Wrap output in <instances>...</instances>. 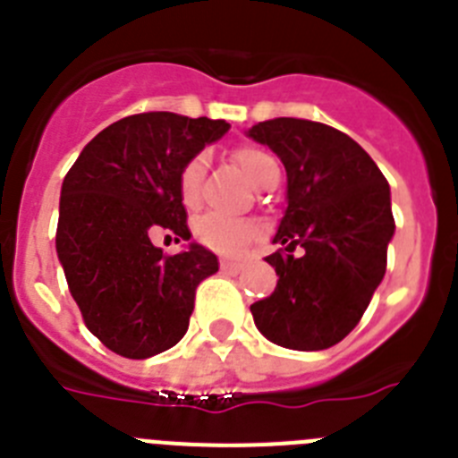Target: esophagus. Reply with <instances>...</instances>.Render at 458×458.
I'll return each instance as SVG.
<instances>
[{
    "mask_svg": "<svg viewBox=\"0 0 458 458\" xmlns=\"http://www.w3.org/2000/svg\"><path fill=\"white\" fill-rule=\"evenodd\" d=\"M222 270L225 273H232V275H238L242 273V270L248 268V261H238V259H222Z\"/></svg>",
    "mask_w": 458,
    "mask_h": 458,
    "instance_id": "34e87169",
    "label": "esophagus"
}]
</instances>
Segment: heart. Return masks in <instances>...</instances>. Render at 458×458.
Masks as SVG:
<instances>
[{
    "mask_svg": "<svg viewBox=\"0 0 458 458\" xmlns=\"http://www.w3.org/2000/svg\"><path fill=\"white\" fill-rule=\"evenodd\" d=\"M233 160L242 174L252 181L254 185H261L273 169H277L275 157L268 151L259 147H241L233 153ZM206 157L194 156L183 167L179 176V194L188 208H194L199 204L201 181H204ZM194 236L197 241L204 242L206 248L216 250L220 254H241L248 248L250 242L257 238V226L248 220H232V217H222L216 213L199 217L194 222Z\"/></svg>",
    "mask_w": 458,
    "mask_h": 458,
    "instance_id": "1",
    "label": "heart"
}]
</instances>
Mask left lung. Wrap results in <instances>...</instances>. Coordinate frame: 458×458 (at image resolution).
I'll return each instance as SVG.
<instances>
[{"instance_id":"8db88e82","label":"left lung","mask_w":458,"mask_h":458,"mask_svg":"<svg viewBox=\"0 0 458 458\" xmlns=\"http://www.w3.org/2000/svg\"><path fill=\"white\" fill-rule=\"evenodd\" d=\"M248 137L286 169V210L266 257L277 286L250 307L259 333L293 351H323L358 326L383 282L394 236L390 185L349 135L307 119L261 121ZM303 252L293 257V250Z\"/></svg>"}]
</instances>
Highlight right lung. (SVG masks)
Wrapping results in <instances>:
<instances>
[{"label":"right lung","instance_id":"1","mask_svg":"<svg viewBox=\"0 0 458 458\" xmlns=\"http://www.w3.org/2000/svg\"><path fill=\"white\" fill-rule=\"evenodd\" d=\"M226 121L147 112L107 125L82 148L59 199L56 257L84 323L109 351L144 360L183 339L201 279L217 257L190 242L179 176ZM188 240L167 258L150 242Z\"/></svg>","mask_w":458,"mask_h":458}]
</instances>
